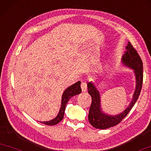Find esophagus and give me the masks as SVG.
I'll return each instance as SVG.
<instances>
[{
	"label": "esophagus",
	"instance_id": "34e87169",
	"mask_svg": "<svg viewBox=\"0 0 151 151\" xmlns=\"http://www.w3.org/2000/svg\"><path fill=\"white\" fill-rule=\"evenodd\" d=\"M81 89H82L83 92H86L87 91V84H86L85 82H82L81 83Z\"/></svg>",
	"mask_w": 151,
	"mask_h": 151
}]
</instances>
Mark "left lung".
<instances>
[{"instance_id":"left-lung-1","label":"left lung","mask_w":151,"mask_h":151,"mask_svg":"<svg viewBox=\"0 0 151 151\" xmlns=\"http://www.w3.org/2000/svg\"><path fill=\"white\" fill-rule=\"evenodd\" d=\"M126 51L122 57V63L124 66L132 69L136 78V87L132 99L126 108L120 114L109 115L102 111L101 106V95L95 83H87L88 93L91 96L92 103L88 113V121L95 128L107 129L118 124L127 116L137 101L141 91L143 80L142 62L136 50L134 48L130 42L128 43L126 47Z\"/></svg>"}]
</instances>
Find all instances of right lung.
Returning <instances> with one entry per match:
<instances>
[{"mask_svg": "<svg viewBox=\"0 0 151 151\" xmlns=\"http://www.w3.org/2000/svg\"><path fill=\"white\" fill-rule=\"evenodd\" d=\"M81 93V81H78L74 85H70L68 87L66 90L64 91L63 96H62V101H61V106L60 108L59 112L56 118L51 119L50 121L46 122H40L41 123H43L47 126H53L56 125L58 123H59L62 119L64 118V111L66 109V106L67 103L69 101L72 97L75 96V95L80 94Z\"/></svg>", "mask_w": 151, "mask_h": 151, "instance_id": "right-lung-1", "label": "right lung"}]
</instances>
